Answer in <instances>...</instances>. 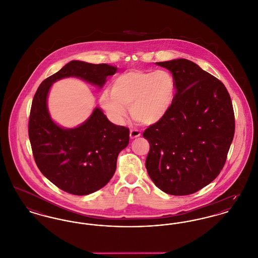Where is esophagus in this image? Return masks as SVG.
I'll list each match as a JSON object with an SVG mask.
<instances>
[{
	"mask_svg": "<svg viewBox=\"0 0 258 258\" xmlns=\"http://www.w3.org/2000/svg\"><path fill=\"white\" fill-rule=\"evenodd\" d=\"M140 135H141L140 132L138 130H136V128L131 130V132H130V137L132 139H135V138L140 137Z\"/></svg>",
	"mask_w": 258,
	"mask_h": 258,
	"instance_id": "obj_1",
	"label": "esophagus"
}]
</instances>
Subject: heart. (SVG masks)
Here are the masks:
<instances>
[{
	"mask_svg": "<svg viewBox=\"0 0 258 258\" xmlns=\"http://www.w3.org/2000/svg\"><path fill=\"white\" fill-rule=\"evenodd\" d=\"M175 91V80L167 70H131L113 81L111 92L103 91L99 102L116 122L123 121L125 108L130 107V114L135 121L153 124L167 115Z\"/></svg>",
	"mask_w": 258,
	"mask_h": 258,
	"instance_id": "1",
	"label": "heart"
}]
</instances>
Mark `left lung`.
I'll return each mask as SVG.
<instances>
[{
  "label": "left lung",
  "mask_w": 258,
  "mask_h": 258,
  "mask_svg": "<svg viewBox=\"0 0 258 258\" xmlns=\"http://www.w3.org/2000/svg\"><path fill=\"white\" fill-rule=\"evenodd\" d=\"M156 64L170 71L176 92L167 115L143 133L150 144L145 167L165 193L190 195L213 181L225 165L235 133L231 97L218 79L193 61Z\"/></svg>",
  "instance_id": "1"
}]
</instances>
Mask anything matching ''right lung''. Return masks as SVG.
Segmentation results:
<instances>
[{
	"instance_id": "add662e5",
	"label": "right lung",
	"mask_w": 258,
	"mask_h": 258,
	"mask_svg": "<svg viewBox=\"0 0 258 258\" xmlns=\"http://www.w3.org/2000/svg\"><path fill=\"white\" fill-rule=\"evenodd\" d=\"M117 67L73 60L46 78L36 91L28 124L37 167L59 189L73 195H89L104 187L115 173L117 158L130 141V130L116 125L95 107L90 118L74 128H64L51 120L47 94L56 81L76 77L102 88Z\"/></svg>"
}]
</instances>
